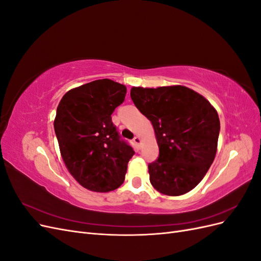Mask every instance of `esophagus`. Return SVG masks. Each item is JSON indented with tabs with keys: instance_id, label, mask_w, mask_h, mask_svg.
Here are the masks:
<instances>
[{
	"instance_id": "1",
	"label": "esophagus",
	"mask_w": 261,
	"mask_h": 261,
	"mask_svg": "<svg viewBox=\"0 0 261 261\" xmlns=\"http://www.w3.org/2000/svg\"><path fill=\"white\" fill-rule=\"evenodd\" d=\"M133 141H134V144H135L136 147H139V146H140V141H141V140H140V138H139L138 136H136L135 138H134Z\"/></svg>"
}]
</instances>
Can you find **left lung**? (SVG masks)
Here are the masks:
<instances>
[{"instance_id": "1", "label": "left lung", "mask_w": 261, "mask_h": 261, "mask_svg": "<svg viewBox=\"0 0 261 261\" xmlns=\"http://www.w3.org/2000/svg\"><path fill=\"white\" fill-rule=\"evenodd\" d=\"M134 105L151 122L159 158L149 163L150 183L158 192L179 196L206 175L217 153L220 120L201 94L185 86L133 87Z\"/></svg>"}]
</instances>
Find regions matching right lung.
<instances>
[{"instance_id":"1","label":"right lung","mask_w":261,"mask_h":261,"mask_svg":"<svg viewBox=\"0 0 261 261\" xmlns=\"http://www.w3.org/2000/svg\"><path fill=\"white\" fill-rule=\"evenodd\" d=\"M125 96L124 85L106 78L70 89L58 106L54 130L62 159L72 176L91 192L120 187L135 153L120 139L111 117Z\"/></svg>"}]
</instances>
